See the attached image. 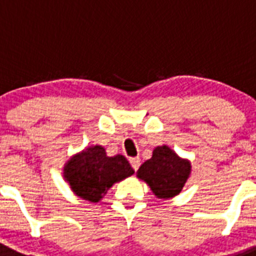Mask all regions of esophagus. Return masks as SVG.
Masks as SVG:
<instances>
[{
    "label": "esophagus",
    "mask_w": 256,
    "mask_h": 256,
    "mask_svg": "<svg viewBox=\"0 0 256 256\" xmlns=\"http://www.w3.org/2000/svg\"><path fill=\"white\" fill-rule=\"evenodd\" d=\"M128 161H130V164H132V169H134L135 172L138 170L139 165H140V158H132Z\"/></svg>",
    "instance_id": "obj_1"
}]
</instances>
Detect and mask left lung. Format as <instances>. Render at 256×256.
<instances>
[{"label": "left lung", "mask_w": 256, "mask_h": 256, "mask_svg": "<svg viewBox=\"0 0 256 256\" xmlns=\"http://www.w3.org/2000/svg\"><path fill=\"white\" fill-rule=\"evenodd\" d=\"M191 174V162L168 146H158L152 158L140 165L136 177L150 186L154 195L166 200L178 195Z\"/></svg>", "instance_id": "8db88e82"}]
</instances>
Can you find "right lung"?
Wrapping results in <instances>:
<instances>
[{
    "instance_id": "1",
    "label": "right lung",
    "mask_w": 256,
    "mask_h": 256,
    "mask_svg": "<svg viewBox=\"0 0 256 256\" xmlns=\"http://www.w3.org/2000/svg\"><path fill=\"white\" fill-rule=\"evenodd\" d=\"M134 174L124 156H108L102 146H88L64 165V178L76 196L98 203L117 182Z\"/></svg>"
}]
</instances>
